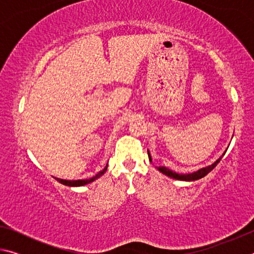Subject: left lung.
<instances>
[{"label": "left lung", "instance_id": "left-lung-1", "mask_svg": "<svg viewBox=\"0 0 254 254\" xmlns=\"http://www.w3.org/2000/svg\"><path fill=\"white\" fill-rule=\"evenodd\" d=\"M226 152V151H225ZM225 152L223 153V156H224ZM148 156H149V160L151 161V156H150V152L148 151ZM222 156V157H223ZM222 157H220L217 159L216 161H215L214 163H212V165L208 166V167H205V168H201L199 170L197 171H194V173L191 174H178V173H175V171L170 170L168 168H166V167H157L158 170L160 171V173L165 174L166 176H168V177L170 178H174V179H178V180H185V182H194V180H197V179H200L205 177L206 175H207L208 173H210L215 167L217 166V163L221 161Z\"/></svg>", "mask_w": 254, "mask_h": 254}]
</instances>
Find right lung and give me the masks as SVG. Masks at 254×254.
<instances>
[{
  "mask_svg": "<svg viewBox=\"0 0 254 254\" xmlns=\"http://www.w3.org/2000/svg\"><path fill=\"white\" fill-rule=\"evenodd\" d=\"M106 170H107V165H106V167H105L104 169L101 170L100 173L96 174L95 176H94V177L89 178V179H79V180H65V179H59V178H56V179H57L60 184L66 185V186L79 187V186H84V185H87L89 183H92V182H94V180L97 179V178H100L101 176H103V175L105 174Z\"/></svg>",
  "mask_w": 254,
  "mask_h": 254,
  "instance_id": "obj_1",
  "label": "right lung"
}]
</instances>
